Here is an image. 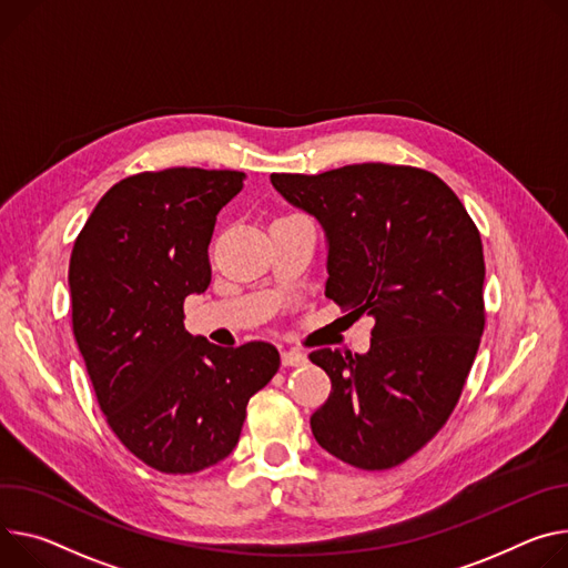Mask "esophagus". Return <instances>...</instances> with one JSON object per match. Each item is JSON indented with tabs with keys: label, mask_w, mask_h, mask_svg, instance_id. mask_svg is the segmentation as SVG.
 <instances>
[{
	"label": "esophagus",
	"mask_w": 568,
	"mask_h": 568,
	"mask_svg": "<svg viewBox=\"0 0 568 568\" xmlns=\"http://www.w3.org/2000/svg\"><path fill=\"white\" fill-rule=\"evenodd\" d=\"M281 363H283V367H301V365H305V355L298 348H285L281 353Z\"/></svg>",
	"instance_id": "34e87169"
}]
</instances>
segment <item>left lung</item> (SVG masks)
I'll list each match as a JSON object with an SVG mask.
<instances>
[{"label":"left lung","instance_id":"obj_1","mask_svg":"<svg viewBox=\"0 0 568 568\" xmlns=\"http://www.w3.org/2000/svg\"><path fill=\"white\" fill-rule=\"evenodd\" d=\"M272 185L326 231V296L376 322L363 355L311 353L333 385L313 435L355 469H392L442 430L471 372L485 331L480 233L419 168L344 165L272 174Z\"/></svg>","mask_w":568,"mask_h":568}]
</instances>
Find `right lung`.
I'll list each match as a JSON object with an SVG mask.
<instances>
[{
    "instance_id": "right-lung-1",
    "label": "right lung",
    "mask_w": 568,
    "mask_h": 568,
    "mask_svg": "<svg viewBox=\"0 0 568 568\" xmlns=\"http://www.w3.org/2000/svg\"><path fill=\"white\" fill-rule=\"evenodd\" d=\"M233 170L170 168L115 183L70 257L72 331L97 403L151 469L196 474L237 444L248 398L281 367L274 344L215 346L185 331L183 303L211 285L217 213Z\"/></svg>"
}]
</instances>
